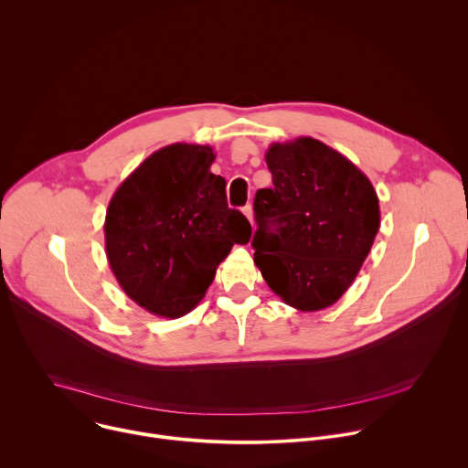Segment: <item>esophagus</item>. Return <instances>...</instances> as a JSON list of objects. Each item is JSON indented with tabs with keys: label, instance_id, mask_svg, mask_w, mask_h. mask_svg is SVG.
<instances>
[{
	"label": "esophagus",
	"instance_id": "34e87169",
	"mask_svg": "<svg viewBox=\"0 0 468 468\" xmlns=\"http://www.w3.org/2000/svg\"><path fill=\"white\" fill-rule=\"evenodd\" d=\"M242 213H244V217L253 224V209H251V206H246V207L242 209Z\"/></svg>",
	"mask_w": 468,
	"mask_h": 468
}]
</instances>
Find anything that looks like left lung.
I'll list each match as a JSON object with an SVG mask.
<instances>
[{"mask_svg": "<svg viewBox=\"0 0 468 468\" xmlns=\"http://www.w3.org/2000/svg\"><path fill=\"white\" fill-rule=\"evenodd\" d=\"M272 188L255 194L253 262L291 307L314 313L354 283L379 229V197L343 154L313 137L264 154Z\"/></svg>", "mask_w": 468, "mask_h": 468, "instance_id": "1", "label": "left lung"}]
</instances>
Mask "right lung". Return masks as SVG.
Segmentation results:
<instances>
[{
	"instance_id": "1",
	"label": "right lung",
	"mask_w": 468,
	"mask_h": 468,
	"mask_svg": "<svg viewBox=\"0 0 468 468\" xmlns=\"http://www.w3.org/2000/svg\"><path fill=\"white\" fill-rule=\"evenodd\" d=\"M209 144L154 152L114 190L105 215V253L122 291L163 318L190 313L206 296L233 244L251 226L228 207L226 179L211 172Z\"/></svg>"
}]
</instances>
